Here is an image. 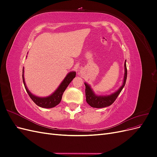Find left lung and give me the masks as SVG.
Segmentation results:
<instances>
[{"label": "left lung", "instance_id": "1", "mask_svg": "<svg viewBox=\"0 0 157 157\" xmlns=\"http://www.w3.org/2000/svg\"><path fill=\"white\" fill-rule=\"evenodd\" d=\"M126 60L124 63V76L123 80L122 85L117 91L108 96H98L94 92L92 89L89 84L85 82V94H86V100L88 104L94 108H103L112 105L116 100L118 96L121 92L122 90L124 88L127 78V68H126Z\"/></svg>", "mask_w": 157, "mask_h": 157}]
</instances>
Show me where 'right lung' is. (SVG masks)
Wrapping results in <instances>:
<instances>
[{"label": "right lung", "instance_id": "add662e5", "mask_svg": "<svg viewBox=\"0 0 157 157\" xmlns=\"http://www.w3.org/2000/svg\"><path fill=\"white\" fill-rule=\"evenodd\" d=\"M23 73H24V69L23 68V74H22L23 82V84H24V86L28 95H29L31 99L33 101V102L36 104V105L43 108H52V107H56V105H58L61 100L63 94L65 90V89L67 88L70 82L72 81L73 79L76 77V72H75V71H71V72H69L67 75V76L65 77L63 81L61 82L59 87L57 88V90L53 94H51L50 96L48 97L40 98V97H37L35 96V95H33L29 92V90H28L25 82L24 75H23Z\"/></svg>", "mask_w": 157, "mask_h": 157}]
</instances>
